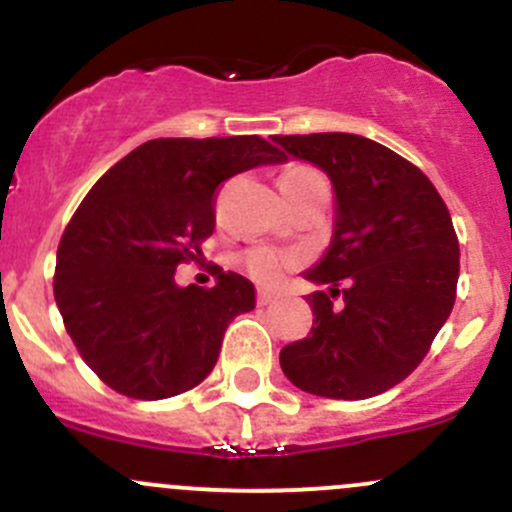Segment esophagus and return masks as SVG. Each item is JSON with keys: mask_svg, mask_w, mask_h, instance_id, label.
Instances as JSON below:
<instances>
[{"mask_svg": "<svg viewBox=\"0 0 512 512\" xmlns=\"http://www.w3.org/2000/svg\"><path fill=\"white\" fill-rule=\"evenodd\" d=\"M277 297H280V292H277V289H270V287L257 289V302H260L262 307H265V304H272Z\"/></svg>", "mask_w": 512, "mask_h": 512, "instance_id": "1", "label": "esophagus"}]
</instances>
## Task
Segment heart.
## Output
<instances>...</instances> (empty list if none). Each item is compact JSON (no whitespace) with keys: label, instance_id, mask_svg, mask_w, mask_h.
<instances>
[{"label":"heart","instance_id":"heart-1","mask_svg":"<svg viewBox=\"0 0 512 512\" xmlns=\"http://www.w3.org/2000/svg\"><path fill=\"white\" fill-rule=\"evenodd\" d=\"M312 183H324L322 175L312 168H304V165H294V168H287L280 178V188H299V185H312ZM289 265V257L282 255L277 250H252L247 255V270L255 280L260 282H275L277 277L285 272Z\"/></svg>","mask_w":512,"mask_h":512}]
</instances>
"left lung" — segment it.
I'll use <instances>...</instances> for the list:
<instances>
[{
	"mask_svg": "<svg viewBox=\"0 0 512 512\" xmlns=\"http://www.w3.org/2000/svg\"><path fill=\"white\" fill-rule=\"evenodd\" d=\"M285 160L327 173L332 242L304 280L309 337L287 344L280 366L297 389L324 399H369L421 364L456 302L461 250L431 180L371 138L354 133L272 136Z\"/></svg>",
	"mask_w": 512,
	"mask_h": 512,
	"instance_id": "left-lung-1",
	"label": "left lung"
}]
</instances>
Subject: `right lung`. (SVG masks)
I'll return each mask as SVG.
<instances>
[{"label":"right lung","mask_w":512,"mask_h":512,"mask_svg":"<svg viewBox=\"0 0 512 512\" xmlns=\"http://www.w3.org/2000/svg\"><path fill=\"white\" fill-rule=\"evenodd\" d=\"M277 163L285 156L260 136L156 138L89 190L61 235L54 297L103 384L158 401L213 371L227 324L255 309V285L218 267L210 289L180 287L175 267L213 235L218 185Z\"/></svg>","instance_id":"right-lung-1"}]
</instances>
